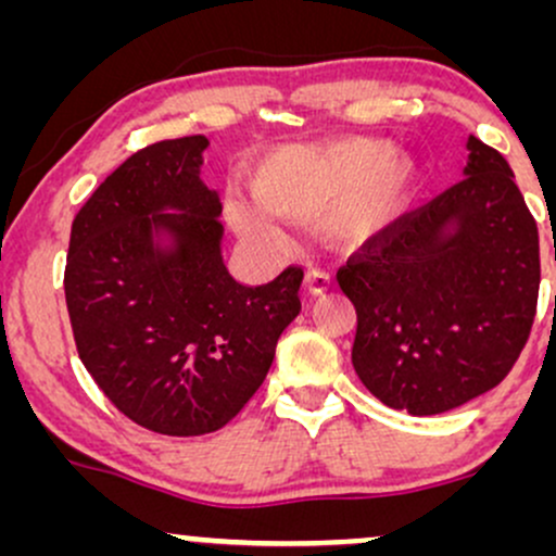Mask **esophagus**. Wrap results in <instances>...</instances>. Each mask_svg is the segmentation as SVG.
I'll return each mask as SVG.
<instances>
[{"label":"esophagus","instance_id":"esophagus-1","mask_svg":"<svg viewBox=\"0 0 556 556\" xmlns=\"http://www.w3.org/2000/svg\"><path fill=\"white\" fill-rule=\"evenodd\" d=\"M329 287H331V277L327 271L311 269L308 274H305V292H308V295H314V298L324 295Z\"/></svg>","mask_w":556,"mask_h":556}]
</instances>
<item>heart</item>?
<instances>
[{"instance_id": "obj_1", "label": "heart", "mask_w": 556, "mask_h": 556, "mask_svg": "<svg viewBox=\"0 0 556 556\" xmlns=\"http://www.w3.org/2000/svg\"><path fill=\"white\" fill-rule=\"evenodd\" d=\"M424 169L389 138L340 136L318 143L277 146L248 172L253 198H227V219L245 240L277 245L282 219L324 212V229L348 251L389 238L410 214Z\"/></svg>"}]
</instances>
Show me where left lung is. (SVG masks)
<instances>
[{
    "label": "left lung",
    "instance_id": "1",
    "mask_svg": "<svg viewBox=\"0 0 556 556\" xmlns=\"http://www.w3.org/2000/svg\"><path fill=\"white\" fill-rule=\"evenodd\" d=\"M463 180L337 274L353 366L394 410L439 416L494 389L531 334L539 229L500 151L465 140Z\"/></svg>",
    "mask_w": 556,
    "mask_h": 556
}]
</instances>
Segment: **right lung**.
I'll list each match as a JSON object with an SVG mask.
<instances>
[{
    "mask_svg": "<svg viewBox=\"0 0 556 556\" xmlns=\"http://www.w3.org/2000/svg\"><path fill=\"white\" fill-rule=\"evenodd\" d=\"M206 149V136H188L136 151L70 232L65 298L83 366L119 413L167 437L238 416L300 314V269L261 287L227 271Z\"/></svg>",
    "mask_w": 556,
    "mask_h": 556,
    "instance_id": "obj_1",
    "label": "right lung"
}]
</instances>
